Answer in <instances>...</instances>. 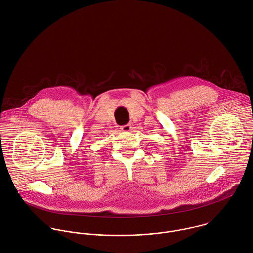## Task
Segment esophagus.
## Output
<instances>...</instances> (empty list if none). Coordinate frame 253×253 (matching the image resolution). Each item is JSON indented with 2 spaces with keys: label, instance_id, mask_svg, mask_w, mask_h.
<instances>
[{
  "label": "esophagus",
  "instance_id": "34e87169",
  "mask_svg": "<svg viewBox=\"0 0 253 253\" xmlns=\"http://www.w3.org/2000/svg\"><path fill=\"white\" fill-rule=\"evenodd\" d=\"M121 129H122V131H124V132H128V131H130V129H131V126H130V125L123 126L121 127Z\"/></svg>",
  "mask_w": 253,
  "mask_h": 253
}]
</instances>
